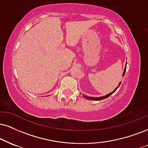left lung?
I'll list each match as a JSON object with an SVG mask.
<instances>
[{"instance_id": "1", "label": "left lung", "mask_w": 148, "mask_h": 148, "mask_svg": "<svg viewBox=\"0 0 148 148\" xmlns=\"http://www.w3.org/2000/svg\"><path fill=\"white\" fill-rule=\"evenodd\" d=\"M126 64H127V63H126ZM125 71H126V65H125V69H124V71H123V76H124L125 73ZM121 82H120L119 84V85H118L117 88H116L115 89H114V90L113 91V92H110V93H109V94H108L107 95H106V96H103V97H92L86 96V95H83V97H84V98H86V99H89V100H101V99H106V98H108V97H110V96L111 95H112V94L113 93V92H115L116 89H117V88H119V86L121 85Z\"/></svg>"}]
</instances>
